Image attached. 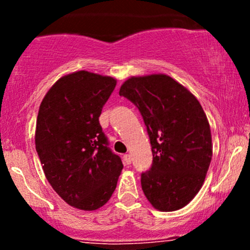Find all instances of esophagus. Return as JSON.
I'll list each match as a JSON object with an SVG mask.
<instances>
[{
  "instance_id": "obj_1",
  "label": "esophagus",
  "mask_w": 250,
  "mask_h": 250,
  "mask_svg": "<svg viewBox=\"0 0 250 250\" xmlns=\"http://www.w3.org/2000/svg\"><path fill=\"white\" fill-rule=\"evenodd\" d=\"M123 162H125V166L131 165V156H130V155L125 154V156H123Z\"/></svg>"
}]
</instances>
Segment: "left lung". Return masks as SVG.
<instances>
[{
    "instance_id": "8db88e82",
    "label": "left lung",
    "mask_w": 250,
    "mask_h": 250,
    "mask_svg": "<svg viewBox=\"0 0 250 250\" xmlns=\"http://www.w3.org/2000/svg\"><path fill=\"white\" fill-rule=\"evenodd\" d=\"M120 95L139 108L150 139L153 165L141 175L143 193L157 210H179L199 193L213 156L205 111L165 74L129 77Z\"/></svg>"
}]
</instances>
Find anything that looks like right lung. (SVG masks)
Masks as SVG:
<instances>
[{
    "label": "right lung",
    "mask_w": 250,
    "mask_h": 250,
    "mask_svg": "<svg viewBox=\"0 0 250 250\" xmlns=\"http://www.w3.org/2000/svg\"><path fill=\"white\" fill-rule=\"evenodd\" d=\"M115 85L110 76L70 73L54 83L39 109L35 145L45 177L62 200L81 210L108 202L123 168L99 122Z\"/></svg>",
    "instance_id": "1"
}]
</instances>
